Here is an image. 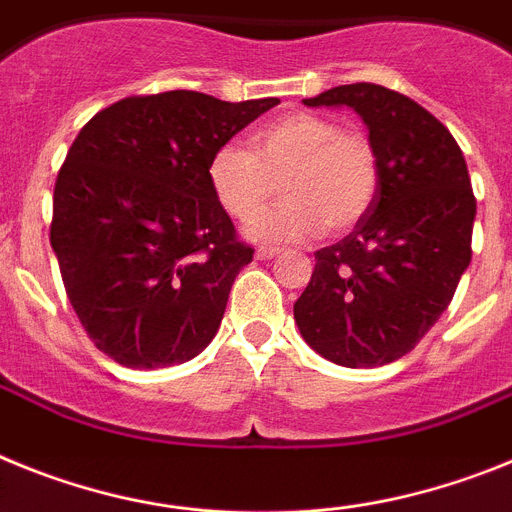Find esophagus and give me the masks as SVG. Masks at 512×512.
<instances>
[{
  "instance_id": "34e87169",
  "label": "esophagus",
  "mask_w": 512,
  "mask_h": 512,
  "mask_svg": "<svg viewBox=\"0 0 512 512\" xmlns=\"http://www.w3.org/2000/svg\"><path fill=\"white\" fill-rule=\"evenodd\" d=\"M278 252H281V250H275V247H257L255 257H257V260H273Z\"/></svg>"
}]
</instances>
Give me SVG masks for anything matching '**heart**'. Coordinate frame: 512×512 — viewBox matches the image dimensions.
<instances>
[{
  "mask_svg": "<svg viewBox=\"0 0 512 512\" xmlns=\"http://www.w3.org/2000/svg\"><path fill=\"white\" fill-rule=\"evenodd\" d=\"M208 185L237 221L254 219L283 187L287 201L256 215L250 234L262 242H304L324 229L342 234L366 219L379 195L381 162L363 131L296 110L257 128L250 149L224 144L213 151Z\"/></svg>",
  "mask_w": 512,
  "mask_h": 512,
  "instance_id": "1",
  "label": "heart"
}]
</instances>
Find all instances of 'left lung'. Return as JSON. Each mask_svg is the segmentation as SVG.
Returning <instances> with one entry per match:
<instances>
[{"mask_svg": "<svg viewBox=\"0 0 512 512\" xmlns=\"http://www.w3.org/2000/svg\"><path fill=\"white\" fill-rule=\"evenodd\" d=\"M304 102L361 115L379 151L381 185L366 219L314 252L293 317L327 361L386 366L438 322L469 268L477 213L469 170L433 113L381 84H340Z\"/></svg>", "mask_w": 512, "mask_h": 512, "instance_id": "obj_1", "label": "left lung"}]
</instances>
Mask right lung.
I'll use <instances>...</instances> for the list:
<instances>
[{
    "instance_id": "1",
    "label": "right lung",
    "mask_w": 512,
    "mask_h": 512,
    "mask_svg": "<svg viewBox=\"0 0 512 512\" xmlns=\"http://www.w3.org/2000/svg\"><path fill=\"white\" fill-rule=\"evenodd\" d=\"M278 102L133 95L77 133L53 188L51 247L71 309L115 363L175 366L213 340L255 250L213 198L208 162Z\"/></svg>"
}]
</instances>
